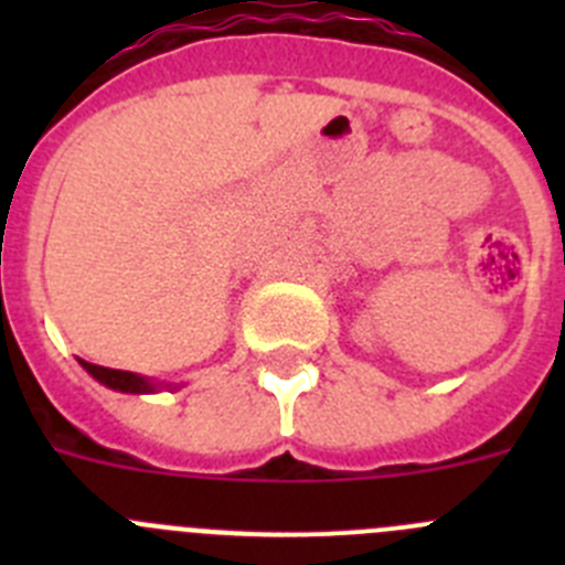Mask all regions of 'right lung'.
<instances>
[{
	"instance_id": "right-lung-1",
	"label": "right lung",
	"mask_w": 565,
	"mask_h": 565,
	"mask_svg": "<svg viewBox=\"0 0 565 565\" xmlns=\"http://www.w3.org/2000/svg\"><path fill=\"white\" fill-rule=\"evenodd\" d=\"M82 367L89 373V376L98 379L104 387H113V391H121V393H154L163 387V382H149L147 376H138V373L113 371V367H102V364L84 362V359H82Z\"/></svg>"
}]
</instances>
